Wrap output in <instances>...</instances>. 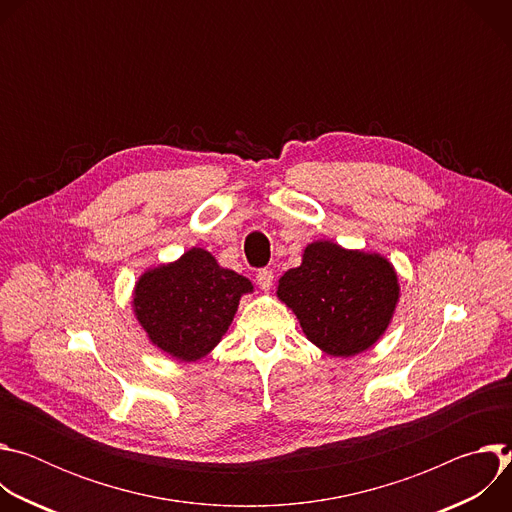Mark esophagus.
<instances>
[{
    "mask_svg": "<svg viewBox=\"0 0 512 512\" xmlns=\"http://www.w3.org/2000/svg\"><path fill=\"white\" fill-rule=\"evenodd\" d=\"M257 285L261 289H269L273 285V271L271 269H259L257 271Z\"/></svg>",
    "mask_w": 512,
    "mask_h": 512,
    "instance_id": "34e87169",
    "label": "esophagus"
}]
</instances>
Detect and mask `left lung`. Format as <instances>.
Wrapping results in <instances>:
<instances>
[{"label": "left lung", "mask_w": 512, "mask_h": 512, "mask_svg": "<svg viewBox=\"0 0 512 512\" xmlns=\"http://www.w3.org/2000/svg\"><path fill=\"white\" fill-rule=\"evenodd\" d=\"M277 298L298 316L310 342L346 358L369 350L385 334L399 302V283L379 253L316 241L306 247L300 267L283 273Z\"/></svg>", "instance_id": "1"}]
</instances>
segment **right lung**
I'll list each match as a JSON object with an SVG mask.
<instances>
[{"mask_svg":"<svg viewBox=\"0 0 512 512\" xmlns=\"http://www.w3.org/2000/svg\"><path fill=\"white\" fill-rule=\"evenodd\" d=\"M253 283L198 247L145 271L135 283L133 312L148 338L176 360L206 356L229 330Z\"/></svg>","mask_w":512,"mask_h":512,"instance_id":"add662e5","label":"right lung"}]
</instances>
